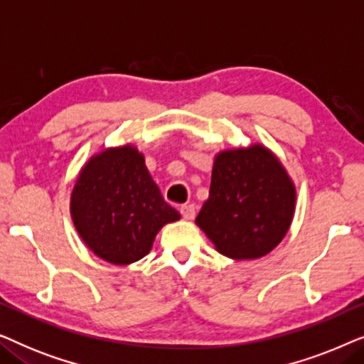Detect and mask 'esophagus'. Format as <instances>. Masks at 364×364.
<instances>
[{
    "mask_svg": "<svg viewBox=\"0 0 364 364\" xmlns=\"http://www.w3.org/2000/svg\"><path fill=\"white\" fill-rule=\"evenodd\" d=\"M181 213H182L183 220H193V217H196V207H193V205H182Z\"/></svg>",
    "mask_w": 364,
    "mask_h": 364,
    "instance_id": "obj_1",
    "label": "esophagus"
}]
</instances>
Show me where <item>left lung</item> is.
Segmentation results:
<instances>
[{"instance_id":"8db88e82","label":"left lung","mask_w":364,"mask_h":364,"mask_svg":"<svg viewBox=\"0 0 364 364\" xmlns=\"http://www.w3.org/2000/svg\"><path fill=\"white\" fill-rule=\"evenodd\" d=\"M296 188L275 154L260 142L215 154L208 198L196 223L232 260L270 253L291 225Z\"/></svg>"}]
</instances>
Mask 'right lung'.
Instances as JSON below:
<instances>
[{
    "mask_svg": "<svg viewBox=\"0 0 364 364\" xmlns=\"http://www.w3.org/2000/svg\"><path fill=\"white\" fill-rule=\"evenodd\" d=\"M69 212L89 250L121 267L146 257L159 230L181 220L132 144L106 147L89 157L74 181Z\"/></svg>",
    "mask_w": 364,
    "mask_h": 364,
    "instance_id": "1",
    "label": "right lung"
}]
</instances>
